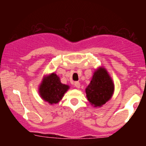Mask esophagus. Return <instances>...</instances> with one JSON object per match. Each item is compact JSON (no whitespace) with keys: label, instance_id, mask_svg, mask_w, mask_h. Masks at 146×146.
Listing matches in <instances>:
<instances>
[{"label":"esophagus","instance_id":"1","mask_svg":"<svg viewBox=\"0 0 146 146\" xmlns=\"http://www.w3.org/2000/svg\"><path fill=\"white\" fill-rule=\"evenodd\" d=\"M74 85H75V87H76V88H80V83L79 82H74Z\"/></svg>","mask_w":146,"mask_h":146}]
</instances>
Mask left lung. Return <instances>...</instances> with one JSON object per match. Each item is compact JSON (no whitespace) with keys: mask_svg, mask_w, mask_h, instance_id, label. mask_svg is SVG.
I'll return each mask as SVG.
<instances>
[{"mask_svg":"<svg viewBox=\"0 0 146 146\" xmlns=\"http://www.w3.org/2000/svg\"><path fill=\"white\" fill-rule=\"evenodd\" d=\"M114 92L112 78L105 68L99 67L95 70L90 82L85 88L88 100L94 107H101L111 100Z\"/></svg>","mask_w":146,"mask_h":146,"instance_id":"1","label":"left lung"}]
</instances>
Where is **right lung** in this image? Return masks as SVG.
Masks as SVG:
<instances>
[{
	"label": "right lung",
	"instance_id": "1",
	"mask_svg": "<svg viewBox=\"0 0 146 146\" xmlns=\"http://www.w3.org/2000/svg\"><path fill=\"white\" fill-rule=\"evenodd\" d=\"M69 88V85L61 83L59 76L52 73L43 77L39 85V94L44 101L52 105L62 100Z\"/></svg>",
	"mask_w": 146,
	"mask_h": 146
}]
</instances>
